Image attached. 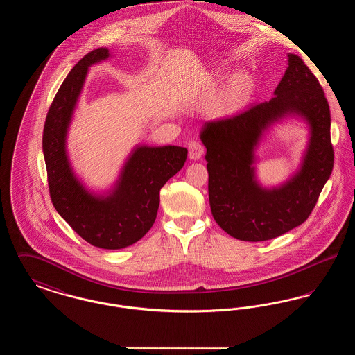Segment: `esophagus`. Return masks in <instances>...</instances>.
Instances as JSON below:
<instances>
[{
  "mask_svg": "<svg viewBox=\"0 0 355 355\" xmlns=\"http://www.w3.org/2000/svg\"><path fill=\"white\" fill-rule=\"evenodd\" d=\"M203 152H205V148H203L202 144L197 139H193L190 141L189 144V157L190 159H200L202 157Z\"/></svg>",
  "mask_w": 355,
  "mask_h": 355,
  "instance_id": "34e87169",
  "label": "esophagus"
}]
</instances>
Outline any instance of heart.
<instances>
[{
  "label": "heart",
  "instance_id": "obj_1",
  "mask_svg": "<svg viewBox=\"0 0 355 355\" xmlns=\"http://www.w3.org/2000/svg\"><path fill=\"white\" fill-rule=\"evenodd\" d=\"M242 90H243V83L242 81H236V84H234V86H233V96L234 97H236V96H239L241 93H242Z\"/></svg>",
  "mask_w": 355,
  "mask_h": 355
}]
</instances>
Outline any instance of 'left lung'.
Returning <instances> with one entry per match:
<instances>
[{
    "label": "left lung",
    "mask_w": 355,
    "mask_h": 355,
    "mask_svg": "<svg viewBox=\"0 0 355 355\" xmlns=\"http://www.w3.org/2000/svg\"><path fill=\"white\" fill-rule=\"evenodd\" d=\"M287 57L288 67L270 101L207 121L201 132L211 214L229 236L241 241H268L304 223L334 166L330 107L321 84L301 57ZM285 115L302 116L309 123V146L301 170L284 186L265 189L253 175V150L263 132Z\"/></svg>",
    "instance_id": "left-lung-1"
}]
</instances>
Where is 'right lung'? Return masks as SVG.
Here are the masks:
<instances>
[{
    "label": "right lung",
    "instance_id": "right-lung-1",
    "mask_svg": "<svg viewBox=\"0 0 355 355\" xmlns=\"http://www.w3.org/2000/svg\"><path fill=\"white\" fill-rule=\"evenodd\" d=\"M110 55L106 48L89 51L60 86L51 102L42 135L51 202L58 214L86 242L117 250L145 236L155 220L159 190L182 169L187 149L138 146L126 161L113 191L103 197L89 193L69 164L67 133L87 68Z\"/></svg>",
    "mask_w": 355,
    "mask_h": 355
}]
</instances>
